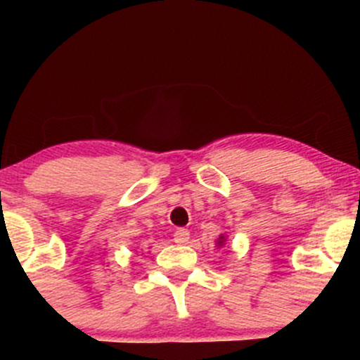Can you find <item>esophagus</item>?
<instances>
[{"label":"esophagus","mask_w":360,"mask_h":360,"mask_svg":"<svg viewBox=\"0 0 360 360\" xmlns=\"http://www.w3.org/2000/svg\"><path fill=\"white\" fill-rule=\"evenodd\" d=\"M174 240L177 244H188V240H190V231L184 230V228H177L176 233H174Z\"/></svg>","instance_id":"1"}]
</instances>
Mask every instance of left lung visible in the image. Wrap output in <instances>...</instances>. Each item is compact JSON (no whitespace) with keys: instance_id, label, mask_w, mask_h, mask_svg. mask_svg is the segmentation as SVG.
I'll use <instances>...</instances> for the list:
<instances>
[{"instance_id":"8db88e82","label":"left lung","mask_w":360,"mask_h":360,"mask_svg":"<svg viewBox=\"0 0 360 360\" xmlns=\"http://www.w3.org/2000/svg\"><path fill=\"white\" fill-rule=\"evenodd\" d=\"M226 242H228L226 235H219V238H217V240H216V248H217V249L224 248V245H226Z\"/></svg>"}]
</instances>
